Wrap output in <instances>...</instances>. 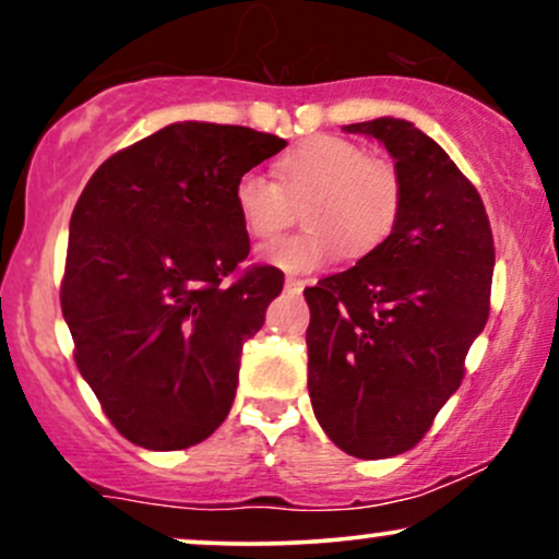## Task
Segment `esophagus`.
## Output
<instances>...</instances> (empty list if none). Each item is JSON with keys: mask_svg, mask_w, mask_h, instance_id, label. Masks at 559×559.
<instances>
[{"mask_svg": "<svg viewBox=\"0 0 559 559\" xmlns=\"http://www.w3.org/2000/svg\"><path fill=\"white\" fill-rule=\"evenodd\" d=\"M284 286H286V292H294V294H299L301 288H305V284H301L299 278H294V275H288V278L284 281Z\"/></svg>", "mask_w": 559, "mask_h": 559, "instance_id": "esophagus-1", "label": "esophagus"}]
</instances>
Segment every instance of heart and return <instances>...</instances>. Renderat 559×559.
Here are the masks:
<instances>
[{"label":"heart","instance_id":"obj_1","mask_svg":"<svg viewBox=\"0 0 559 559\" xmlns=\"http://www.w3.org/2000/svg\"><path fill=\"white\" fill-rule=\"evenodd\" d=\"M281 183L247 170L234 186L241 223L258 239L281 234L297 217L307 228L262 249V260L281 271H316L346 252L365 258L389 239L402 207L396 173L373 163L362 146L346 139L318 136L299 144L278 163Z\"/></svg>","mask_w":559,"mask_h":559}]
</instances>
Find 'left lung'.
<instances>
[{"mask_svg":"<svg viewBox=\"0 0 559 559\" xmlns=\"http://www.w3.org/2000/svg\"><path fill=\"white\" fill-rule=\"evenodd\" d=\"M394 159L402 207L389 239L305 288L307 389L325 436L360 460L407 452L463 381L489 318L493 239L476 186L402 118L344 126Z\"/></svg>","mask_w":559,"mask_h":559,"instance_id":"8db88e82","label":"left lung"}]
</instances>
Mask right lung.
<instances>
[{"mask_svg": "<svg viewBox=\"0 0 559 559\" xmlns=\"http://www.w3.org/2000/svg\"><path fill=\"white\" fill-rule=\"evenodd\" d=\"M284 146L183 120L105 159L79 197L62 318L81 376L136 447H194L230 413L241 346L284 288L273 265L226 284L249 254L234 186Z\"/></svg>", "mask_w": 559, "mask_h": 559, "instance_id": "right-lung-1", "label": "right lung"}]
</instances>
